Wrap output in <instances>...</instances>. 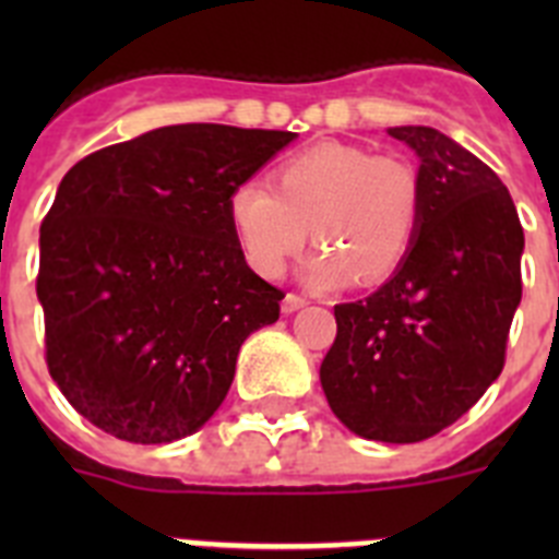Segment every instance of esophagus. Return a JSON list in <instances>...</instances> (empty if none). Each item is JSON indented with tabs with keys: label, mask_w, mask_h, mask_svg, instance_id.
Masks as SVG:
<instances>
[{
	"label": "esophagus",
	"mask_w": 559,
	"mask_h": 559,
	"mask_svg": "<svg viewBox=\"0 0 559 559\" xmlns=\"http://www.w3.org/2000/svg\"><path fill=\"white\" fill-rule=\"evenodd\" d=\"M305 305H308V302H305L302 296H299V294H288L283 299V313H296V310H302Z\"/></svg>",
	"instance_id": "1"
}]
</instances>
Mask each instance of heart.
Masks as SVG:
<instances>
[{"label": "heart", "mask_w": 559, "mask_h": 559, "mask_svg": "<svg viewBox=\"0 0 559 559\" xmlns=\"http://www.w3.org/2000/svg\"><path fill=\"white\" fill-rule=\"evenodd\" d=\"M226 215L237 249L260 276H283L313 229L322 251L305 265L310 285H380L412 251L423 190L400 156L322 142L285 159L276 187L257 176L231 187Z\"/></svg>", "instance_id": "1"}]
</instances>
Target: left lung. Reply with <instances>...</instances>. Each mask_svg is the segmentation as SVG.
Masks as SVG:
<instances>
[{
	"instance_id": "1",
	"label": "left lung",
	"mask_w": 559,
	"mask_h": 559,
	"mask_svg": "<svg viewBox=\"0 0 559 559\" xmlns=\"http://www.w3.org/2000/svg\"><path fill=\"white\" fill-rule=\"evenodd\" d=\"M419 156L423 215L406 263L335 305L319 378L335 417L374 442H423L476 406L507 358L521 305L523 229L510 190L426 126L389 128Z\"/></svg>"
}]
</instances>
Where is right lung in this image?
<instances>
[{"label": "right lung", "instance_id": "add662e5", "mask_svg": "<svg viewBox=\"0 0 559 559\" xmlns=\"http://www.w3.org/2000/svg\"><path fill=\"white\" fill-rule=\"evenodd\" d=\"M296 133L187 122L88 153L41 221L47 369L78 414L136 445L199 431L283 290L246 265L226 201Z\"/></svg>", "mask_w": 559, "mask_h": 559}]
</instances>
